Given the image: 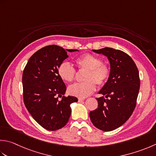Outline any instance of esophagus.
<instances>
[{
	"label": "esophagus",
	"mask_w": 156,
	"mask_h": 156,
	"mask_svg": "<svg viewBox=\"0 0 156 156\" xmlns=\"http://www.w3.org/2000/svg\"><path fill=\"white\" fill-rule=\"evenodd\" d=\"M85 100V98H78V101H83Z\"/></svg>",
	"instance_id": "esophagus-1"
}]
</instances>
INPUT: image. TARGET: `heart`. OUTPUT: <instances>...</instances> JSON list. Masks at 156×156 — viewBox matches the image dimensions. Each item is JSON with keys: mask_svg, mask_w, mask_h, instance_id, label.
Instances as JSON below:
<instances>
[{"mask_svg": "<svg viewBox=\"0 0 156 156\" xmlns=\"http://www.w3.org/2000/svg\"><path fill=\"white\" fill-rule=\"evenodd\" d=\"M79 69H85L83 80L81 83L75 84L68 88L69 93L73 96L84 98L96 90V84L103 86L107 83L111 75V68L102 63L100 57L86 53L75 60ZM58 75L66 82H72L76 77V70L69 63L63 62L57 68Z\"/></svg>", "mask_w": 156, "mask_h": 156, "instance_id": "obj_1", "label": "heart"}]
</instances>
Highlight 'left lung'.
I'll use <instances>...</instances> for the list:
<instances>
[{
    "mask_svg": "<svg viewBox=\"0 0 156 156\" xmlns=\"http://www.w3.org/2000/svg\"><path fill=\"white\" fill-rule=\"evenodd\" d=\"M106 56L110 63L111 75L99 92L98 108L89 113L97 129L112 131L129 120L135 109L140 88L139 70L129 55L120 50L105 47L93 50Z\"/></svg>",
    "mask_w": 156,
    "mask_h": 156,
    "instance_id": "left-lung-1",
    "label": "left lung"
}]
</instances>
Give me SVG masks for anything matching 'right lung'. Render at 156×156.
Returning <instances> with one entry per match:
<instances>
[{
	"mask_svg": "<svg viewBox=\"0 0 156 156\" xmlns=\"http://www.w3.org/2000/svg\"><path fill=\"white\" fill-rule=\"evenodd\" d=\"M66 49L53 44L34 53L27 62L22 76L23 101L27 111L42 127L53 131L63 128L71 115V103L75 97L63 96L66 87L57 73V68L66 58ZM62 97V100L58 97Z\"/></svg>",
	"mask_w": 156,
	"mask_h": 156,
	"instance_id": "obj_1",
	"label": "right lung"
}]
</instances>
